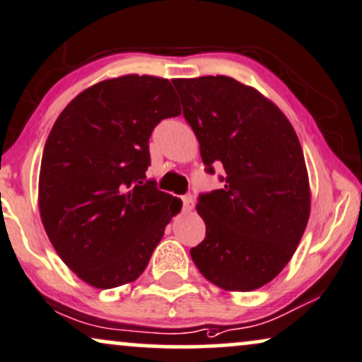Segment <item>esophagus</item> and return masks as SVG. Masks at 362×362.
<instances>
[{
    "label": "esophagus",
    "instance_id": "obj_1",
    "mask_svg": "<svg viewBox=\"0 0 362 362\" xmlns=\"http://www.w3.org/2000/svg\"><path fill=\"white\" fill-rule=\"evenodd\" d=\"M182 209L185 211H191L192 206H194V201H192V196L191 194H186L182 196Z\"/></svg>",
    "mask_w": 362,
    "mask_h": 362
}]
</instances>
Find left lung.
<instances>
[{
  "label": "left lung",
  "mask_w": 362,
  "mask_h": 362,
  "mask_svg": "<svg viewBox=\"0 0 362 362\" xmlns=\"http://www.w3.org/2000/svg\"><path fill=\"white\" fill-rule=\"evenodd\" d=\"M173 84L206 171H226L223 189L198 199L206 238L191 250L192 261L206 279L226 291L261 288L293 257L311 211L296 131L273 101L229 76Z\"/></svg>",
  "instance_id": "left-lung-1"
}]
</instances>
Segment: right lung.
I'll return each instance as SVG.
<instances>
[{
	"label": "right lung",
	"instance_id": "1",
	"mask_svg": "<svg viewBox=\"0 0 362 362\" xmlns=\"http://www.w3.org/2000/svg\"><path fill=\"white\" fill-rule=\"evenodd\" d=\"M171 83L126 74L93 84L58 116L40 171V214L51 244L84 283L138 279L181 199L146 181L149 136L180 116Z\"/></svg>",
	"mask_w": 362,
	"mask_h": 362
}]
</instances>
